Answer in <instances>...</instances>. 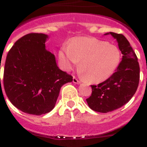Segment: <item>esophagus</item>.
<instances>
[{
  "mask_svg": "<svg viewBox=\"0 0 147 147\" xmlns=\"http://www.w3.org/2000/svg\"><path fill=\"white\" fill-rule=\"evenodd\" d=\"M73 82L75 83V84H80V81H79L76 77L73 78Z\"/></svg>",
  "mask_w": 147,
  "mask_h": 147,
  "instance_id": "34e87169",
  "label": "esophagus"
}]
</instances>
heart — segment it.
I'll use <instances>...</instances> for the list:
<instances>
[{
  "label": "heart",
  "instance_id": "heart-1",
  "mask_svg": "<svg viewBox=\"0 0 147 147\" xmlns=\"http://www.w3.org/2000/svg\"><path fill=\"white\" fill-rule=\"evenodd\" d=\"M118 46L92 37H75L59 52L61 65L70 71L78 64L80 74L89 82L99 83L112 76L121 62Z\"/></svg>",
  "mask_w": 147,
  "mask_h": 147
}]
</instances>
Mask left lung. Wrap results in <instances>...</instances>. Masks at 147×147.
<instances>
[{
    "label": "left lung",
    "instance_id": "left-lung-1",
    "mask_svg": "<svg viewBox=\"0 0 147 147\" xmlns=\"http://www.w3.org/2000/svg\"><path fill=\"white\" fill-rule=\"evenodd\" d=\"M111 34L121 51L122 60L112 76L97 85H91V96L86 101L90 108L98 113L111 112L127 104L137 90L140 67L136 53L121 34Z\"/></svg>",
    "mask_w": 147,
    "mask_h": 147
}]
</instances>
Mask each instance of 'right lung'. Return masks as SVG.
Segmentation results:
<instances>
[{"label":"right lung","mask_w":147,"mask_h":147,"mask_svg":"<svg viewBox=\"0 0 147 147\" xmlns=\"http://www.w3.org/2000/svg\"><path fill=\"white\" fill-rule=\"evenodd\" d=\"M48 38L45 34H28L15 42L6 57L5 92L11 104L26 113L40 115L51 111L61 87L73 80L45 49Z\"/></svg>","instance_id":"obj_1"}]
</instances>
